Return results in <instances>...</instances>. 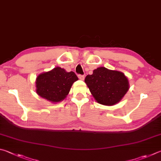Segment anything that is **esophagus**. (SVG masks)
<instances>
[{
	"instance_id": "obj_1",
	"label": "esophagus",
	"mask_w": 161,
	"mask_h": 161,
	"mask_svg": "<svg viewBox=\"0 0 161 161\" xmlns=\"http://www.w3.org/2000/svg\"><path fill=\"white\" fill-rule=\"evenodd\" d=\"M78 78L80 79V80H83L84 79H85V75H78Z\"/></svg>"
}]
</instances>
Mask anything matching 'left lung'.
<instances>
[{"label": "left lung", "mask_w": 161, "mask_h": 161, "mask_svg": "<svg viewBox=\"0 0 161 161\" xmlns=\"http://www.w3.org/2000/svg\"><path fill=\"white\" fill-rule=\"evenodd\" d=\"M85 83L97 102L112 106L119 103L129 89V83L122 72L99 67L88 75Z\"/></svg>", "instance_id": "left-lung-1"}]
</instances>
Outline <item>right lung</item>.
I'll use <instances>...</instances> for the list:
<instances>
[{
    "instance_id": "1",
    "label": "right lung",
    "mask_w": 161,
    "mask_h": 161,
    "mask_svg": "<svg viewBox=\"0 0 161 161\" xmlns=\"http://www.w3.org/2000/svg\"><path fill=\"white\" fill-rule=\"evenodd\" d=\"M78 80L74 72H67L64 69L56 66L37 75L35 81L36 92L44 99L57 103L66 97L73 83Z\"/></svg>"
}]
</instances>
